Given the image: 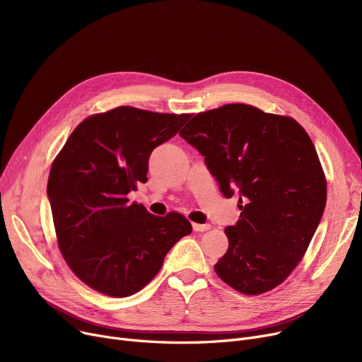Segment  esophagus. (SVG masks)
<instances>
[{
	"label": "esophagus",
	"mask_w": 362,
	"mask_h": 362,
	"mask_svg": "<svg viewBox=\"0 0 362 362\" xmlns=\"http://www.w3.org/2000/svg\"><path fill=\"white\" fill-rule=\"evenodd\" d=\"M192 227H194L195 232H206V230L211 229L210 224H197V223H194Z\"/></svg>",
	"instance_id": "1"
}]
</instances>
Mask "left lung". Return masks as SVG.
<instances>
[{"label": "left lung", "instance_id": "left-lung-1", "mask_svg": "<svg viewBox=\"0 0 362 362\" xmlns=\"http://www.w3.org/2000/svg\"><path fill=\"white\" fill-rule=\"evenodd\" d=\"M179 135L204 157L240 217L226 227L229 250L214 265L245 295L269 292L305 254L325 213L326 177L308 133L293 119L227 104L191 119Z\"/></svg>", "mask_w": 362, "mask_h": 362}]
</instances>
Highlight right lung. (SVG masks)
<instances>
[{"instance_id": "add662e5", "label": "right lung", "mask_w": 362, "mask_h": 362, "mask_svg": "<svg viewBox=\"0 0 362 362\" xmlns=\"http://www.w3.org/2000/svg\"><path fill=\"white\" fill-rule=\"evenodd\" d=\"M191 114L117 107L76 127L52 163L47 194L60 251L89 288L124 298L160 272L167 252L192 226L158 217L127 194L148 180V160Z\"/></svg>"}]
</instances>
